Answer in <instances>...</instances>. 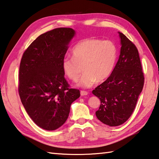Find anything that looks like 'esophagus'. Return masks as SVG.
Returning <instances> with one entry per match:
<instances>
[{
  "mask_svg": "<svg viewBox=\"0 0 159 159\" xmlns=\"http://www.w3.org/2000/svg\"><path fill=\"white\" fill-rule=\"evenodd\" d=\"M88 92L84 91V90L80 91V95H81V96H86V95H88Z\"/></svg>",
  "mask_w": 159,
  "mask_h": 159,
  "instance_id": "34e87169",
  "label": "esophagus"
}]
</instances>
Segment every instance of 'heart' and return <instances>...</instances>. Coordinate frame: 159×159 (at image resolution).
Returning <instances> with one entry per match:
<instances>
[{
    "mask_svg": "<svg viewBox=\"0 0 159 159\" xmlns=\"http://www.w3.org/2000/svg\"><path fill=\"white\" fill-rule=\"evenodd\" d=\"M71 57L62 61L64 74L72 81L79 80L83 67V74L78 83L88 88L111 76L117 57V48L111 40L87 38L79 41L71 50Z\"/></svg>",
    "mask_w": 159,
    "mask_h": 159,
    "instance_id": "obj_1",
    "label": "heart"
}]
</instances>
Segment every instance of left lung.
I'll return each instance as SVG.
<instances>
[{
	"mask_svg": "<svg viewBox=\"0 0 159 159\" xmlns=\"http://www.w3.org/2000/svg\"><path fill=\"white\" fill-rule=\"evenodd\" d=\"M116 65L106 80L92 94L101 101L96 116L110 126L122 125L131 117L144 85V74L136 47L122 33Z\"/></svg>",
	"mask_w": 159,
	"mask_h": 159,
	"instance_id": "obj_1",
	"label": "left lung"
}]
</instances>
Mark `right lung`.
<instances>
[{"label": "right lung", "instance_id": "add662e5", "mask_svg": "<svg viewBox=\"0 0 159 159\" xmlns=\"http://www.w3.org/2000/svg\"><path fill=\"white\" fill-rule=\"evenodd\" d=\"M76 32L58 28L42 34L23 54L19 94L27 113L36 125L53 131L67 120L72 102L80 91L70 88L62 61Z\"/></svg>", "mask_w": 159, "mask_h": 159}]
</instances>
